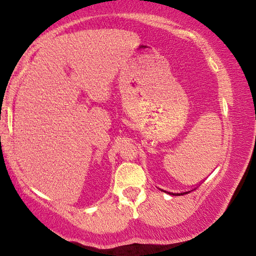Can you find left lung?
Returning a JSON list of instances; mask_svg holds the SVG:
<instances>
[{"label": "left lung", "mask_w": 256, "mask_h": 256, "mask_svg": "<svg viewBox=\"0 0 256 256\" xmlns=\"http://www.w3.org/2000/svg\"><path fill=\"white\" fill-rule=\"evenodd\" d=\"M196 189V188H194ZM194 189H192V190H194ZM162 192H168V194H173V196H181V194H189L190 192V190L189 192H176V194H174V192H166V190H163V189H160Z\"/></svg>", "instance_id": "1"}]
</instances>
